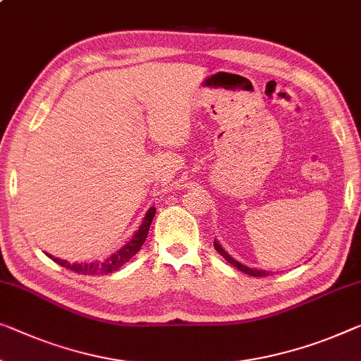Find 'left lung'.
Returning a JSON list of instances; mask_svg holds the SVG:
<instances>
[{
	"instance_id": "8db88e82",
	"label": "left lung",
	"mask_w": 361,
	"mask_h": 361,
	"mask_svg": "<svg viewBox=\"0 0 361 361\" xmlns=\"http://www.w3.org/2000/svg\"><path fill=\"white\" fill-rule=\"evenodd\" d=\"M214 246H215V250H217V251L220 252V256H224L225 261H228L230 264L235 266L236 269H238V271L248 274V276H252V277H266V276H271V272H269V271H261V269H251V267H248V266L241 264V262H238L236 259H233V257L230 256L228 252L222 248V246H220L219 241H214Z\"/></svg>"
}]
</instances>
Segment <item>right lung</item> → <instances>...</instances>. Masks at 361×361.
Instances as JSON below:
<instances>
[{"instance_id": "add662e5", "label": "right lung", "mask_w": 361, "mask_h": 361, "mask_svg": "<svg viewBox=\"0 0 361 361\" xmlns=\"http://www.w3.org/2000/svg\"><path fill=\"white\" fill-rule=\"evenodd\" d=\"M154 215H155V207H150L149 211L146 212V217L142 219V224L141 227L136 230V233L133 235V238L128 241L125 246H121L120 250L116 252H113L111 256L106 257L104 261H95V262H71L60 259V257H55L51 255H47L50 259H53L56 262V264H60L63 267L69 269V271H74L78 274H84V276H105V274H111L120 269L125 262H128L131 257L136 255V252L141 250V246L144 245V241L147 238V233H149V227L150 224H152L154 220Z\"/></svg>"}]
</instances>
